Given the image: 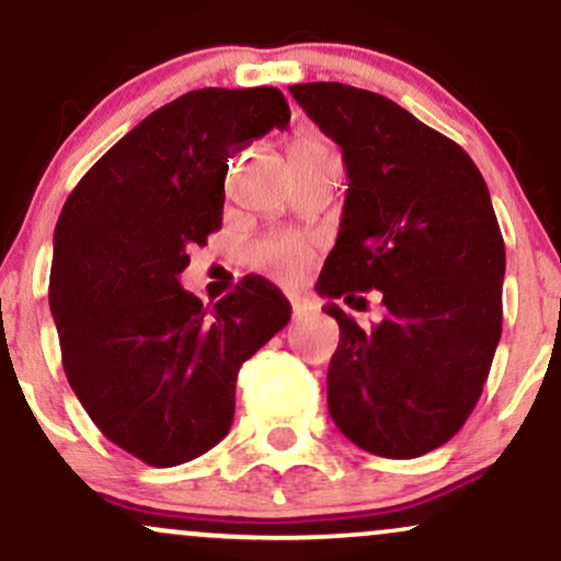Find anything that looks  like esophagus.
<instances>
[{
	"instance_id": "1",
	"label": "esophagus",
	"mask_w": 561,
	"mask_h": 561,
	"mask_svg": "<svg viewBox=\"0 0 561 561\" xmlns=\"http://www.w3.org/2000/svg\"><path fill=\"white\" fill-rule=\"evenodd\" d=\"M289 306H293V319L300 321L302 317L311 313V302H308L302 295H289Z\"/></svg>"
}]
</instances>
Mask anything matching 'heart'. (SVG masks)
Returning <instances> with one entry per match:
<instances>
[{"mask_svg": "<svg viewBox=\"0 0 561 561\" xmlns=\"http://www.w3.org/2000/svg\"><path fill=\"white\" fill-rule=\"evenodd\" d=\"M327 147V141L311 131L295 134L289 141V156L300 152H313ZM313 259V242L308 237L295 234V231H276V234L263 237L250 248V266L263 274L279 276V279H293L302 274Z\"/></svg>", "mask_w": 561, "mask_h": 561, "instance_id": "b5f03b06", "label": "heart"}]
</instances>
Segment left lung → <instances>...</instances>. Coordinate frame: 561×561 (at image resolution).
<instances>
[{"instance_id":"obj_1","label":"left lung","mask_w":561,"mask_h":561,"mask_svg":"<svg viewBox=\"0 0 561 561\" xmlns=\"http://www.w3.org/2000/svg\"><path fill=\"white\" fill-rule=\"evenodd\" d=\"M289 94L343 150V221L317 289L345 302L382 293L364 330L343 308L327 371L330 416L347 440L414 459L461 430L501 337L504 237L472 158L388 96L347 83Z\"/></svg>"}]
</instances>
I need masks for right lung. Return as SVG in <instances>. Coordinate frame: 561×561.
I'll return each mask as SVG.
<instances>
[{"mask_svg":"<svg viewBox=\"0 0 561 561\" xmlns=\"http://www.w3.org/2000/svg\"><path fill=\"white\" fill-rule=\"evenodd\" d=\"M287 124L274 87L186 92L115 141L62 205L49 274L62 369L102 435L145 465L214 448L234 420L237 371L289 321L261 276L214 311L179 285L190 250L221 229L229 158Z\"/></svg>","mask_w":561,"mask_h":561,"instance_id":"right-lung-1","label":"right lung"}]
</instances>
